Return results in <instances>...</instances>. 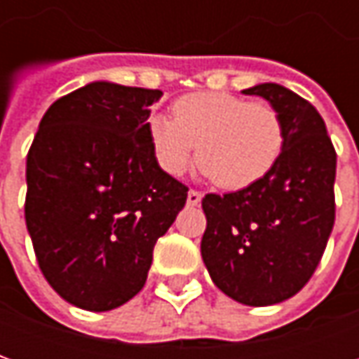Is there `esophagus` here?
Listing matches in <instances>:
<instances>
[{
	"instance_id": "esophagus-1",
	"label": "esophagus",
	"mask_w": 359,
	"mask_h": 359,
	"mask_svg": "<svg viewBox=\"0 0 359 359\" xmlns=\"http://www.w3.org/2000/svg\"><path fill=\"white\" fill-rule=\"evenodd\" d=\"M187 202L188 205H200V202H202V192L200 190H190Z\"/></svg>"
}]
</instances>
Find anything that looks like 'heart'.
Here are the masks:
<instances>
[{
	"mask_svg": "<svg viewBox=\"0 0 359 359\" xmlns=\"http://www.w3.org/2000/svg\"><path fill=\"white\" fill-rule=\"evenodd\" d=\"M172 118L151 115L148 140L157 165L180 177L198 165L217 187L241 190L256 184L277 163L285 144L278 111L226 92H194L172 103Z\"/></svg>",
	"mask_w": 359,
	"mask_h": 359,
	"instance_id": "obj_1",
	"label": "heart"
}]
</instances>
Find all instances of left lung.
Returning a JSON list of instances; mask_svg holds the SVG:
<instances>
[{"mask_svg":"<svg viewBox=\"0 0 359 359\" xmlns=\"http://www.w3.org/2000/svg\"><path fill=\"white\" fill-rule=\"evenodd\" d=\"M278 111L285 144L264 179L231 194H205L203 264L213 283L246 306H273L300 292L334 225L337 151L317 109L280 84H257Z\"/></svg>","mask_w":359,"mask_h":359,"instance_id":"1","label":"left lung"}]
</instances>
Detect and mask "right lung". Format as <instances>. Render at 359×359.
I'll return each mask as SVG.
<instances>
[{"instance_id":"1","label":"right lung","mask_w":359,"mask_h":359,"mask_svg":"<svg viewBox=\"0 0 359 359\" xmlns=\"http://www.w3.org/2000/svg\"><path fill=\"white\" fill-rule=\"evenodd\" d=\"M161 90L92 82L50 105L27 156L25 219L51 288L109 311L146 285L154 246L188 187L157 165L148 140Z\"/></svg>"}]
</instances>
